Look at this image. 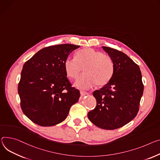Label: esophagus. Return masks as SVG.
Here are the masks:
<instances>
[{"mask_svg":"<svg viewBox=\"0 0 160 160\" xmlns=\"http://www.w3.org/2000/svg\"><path fill=\"white\" fill-rule=\"evenodd\" d=\"M80 95H81L82 97H83V96H84L85 95H88L89 94V92H85V91H80Z\"/></svg>","mask_w":160,"mask_h":160,"instance_id":"34e87169","label":"esophagus"}]
</instances>
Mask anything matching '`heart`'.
<instances>
[{"mask_svg":"<svg viewBox=\"0 0 160 160\" xmlns=\"http://www.w3.org/2000/svg\"><path fill=\"white\" fill-rule=\"evenodd\" d=\"M67 76L76 79L83 68L85 74L75 82L80 89H89L95 84L103 86L107 84L114 72V63L112 58L102 52L91 48H85L78 51L76 59L68 57L64 62Z\"/></svg>","mask_w":160,"mask_h":160,"instance_id":"1","label":"heart"}]
</instances>
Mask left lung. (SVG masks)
Instances as JSON below:
<instances>
[{"instance_id":"1","label":"left lung","mask_w":160,"mask_h":160,"mask_svg":"<svg viewBox=\"0 0 160 160\" xmlns=\"http://www.w3.org/2000/svg\"><path fill=\"white\" fill-rule=\"evenodd\" d=\"M114 63V72L110 82L94 91L96 107L88 113L89 120L105 129L119 128L138 113L143 84L139 66L123 52L103 47Z\"/></svg>"}]
</instances>
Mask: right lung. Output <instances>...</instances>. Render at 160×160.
Returning a JSON list of instances; mask_svg holds the SVG:
<instances>
[{"instance_id": "obj_1", "label": "right lung", "mask_w": 160, "mask_h": 160, "mask_svg": "<svg viewBox=\"0 0 160 160\" xmlns=\"http://www.w3.org/2000/svg\"><path fill=\"white\" fill-rule=\"evenodd\" d=\"M79 45L62 44L38 52L23 66L18 86L23 113L35 124L52 126L66 119L80 91L67 78L64 62Z\"/></svg>"}]
</instances>
